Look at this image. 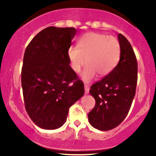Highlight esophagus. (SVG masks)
Here are the masks:
<instances>
[{
    "label": "esophagus",
    "instance_id": "obj_1",
    "mask_svg": "<svg viewBox=\"0 0 156 156\" xmlns=\"http://www.w3.org/2000/svg\"><path fill=\"white\" fill-rule=\"evenodd\" d=\"M84 89H85V94H89V86H87V85L85 84L84 85Z\"/></svg>",
    "mask_w": 156,
    "mask_h": 156
}]
</instances>
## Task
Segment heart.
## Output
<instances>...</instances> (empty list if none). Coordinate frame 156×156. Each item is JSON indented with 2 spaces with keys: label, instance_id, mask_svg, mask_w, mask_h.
<instances>
[{
  "label": "heart",
  "instance_id": "b5f03b06",
  "mask_svg": "<svg viewBox=\"0 0 156 156\" xmlns=\"http://www.w3.org/2000/svg\"><path fill=\"white\" fill-rule=\"evenodd\" d=\"M120 55V43L116 37L97 33L84 34L78 40L77 47L72 46L67 50L70 67L74 72H80L87 61V65L81 75L85 82H90L97 74L104 76L111 73Z\"/></svg>",
  "mask_w": 156,
  "mask_h": 156
}]
</instances>
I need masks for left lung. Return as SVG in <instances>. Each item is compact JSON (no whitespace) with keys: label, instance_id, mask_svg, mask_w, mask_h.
Returning <instances> with one entry per match:
<instances>
[{"label":"left lung","instance_id":"1","mask_svg":"<svg viewBox=\"0 0 156 156\" xmlns=\"http://www.w3.org/2000/svg\"><path fill=\"white\" fill-rule=\"evenodd\" d=\"M121 46L120 60L114 70L89 90L94 98V108L88 118L94 128L109 131L124 120L136 94L138 64L133 48L126 38L118 35Z\"/></svg>","mask_w":156,"mask_h":156}]
</instances>
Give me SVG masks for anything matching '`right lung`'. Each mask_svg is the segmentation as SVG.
Listing matches in <instances>:
<instances>
[{"instance_id":"1","label":"right lung","mask_w":156,"mask_h":156,"mask_svg":"<svg viewBox=\"0 0 156 156\" xmlns=\"http://www.w3.org/2000/svg\"><path fill=\"white\" fill-rule=\"evenodd\" d=\"M76 32L74 27H48L25 50L21 72L25 109L43 129L61 127L70 106L84 94V84L72 69L67 56Z\"/></svg>"}]
</instances>
